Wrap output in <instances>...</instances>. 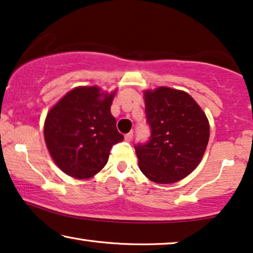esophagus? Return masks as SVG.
<instances>
[{
    "label": "esophagus",
    "mask_w": 253,
    "mask_h": 253,
    "mask_svg": "<svg viewBox=\"0 0 253 253\" xmlns=\"http://www.w3.org/2000/svg\"><path fill=\"white\" fill-rule=\"evenodd\" d=\"M132 139H133V132H130V133L126 134V135H125V141H127V142H130V141H132Z\"/></svg>",
    "instance_id": "obj_1"
}]
</instances>
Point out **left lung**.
<instances>
[{
	"label": "left lung",
	"mask_w": 253,
	"mask_h": 253,
	"mask_svg": "<svg viewBox=\"0 0 253 253\" xmlns=\"http://www.w3.org/2000/svg\"><path fill=\"white\" fill-rule=\"evenodd\" d=\"M149 142L136 146L139 168L157 184H173L199 166L210 140V121L195 100L169 86L144 90Z\"/></svg>",
	"instance_id": "left-lung-1"
}]
</instances>
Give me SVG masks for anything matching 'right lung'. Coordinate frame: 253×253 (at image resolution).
I'll use <instances>...</instances> for the list:
<instances>
[{"instance_id": "right-lung-1", "label": "right lung", "mask_w": 253, "mask_h": 253, "mask_svg": "<svg viewBox=\"0 0 253 253\" xmlns=\"http://www.w3.org/2000/svg\"><path fill=\"white\" fill-rule=\"evenodd\" d=\"M113 91L97 85L70 90L50 107L43 124L48 153L60 170L75 179H89L105 167L110 149L121 142L111 114Z\"/></svg>"}]
</instances>
